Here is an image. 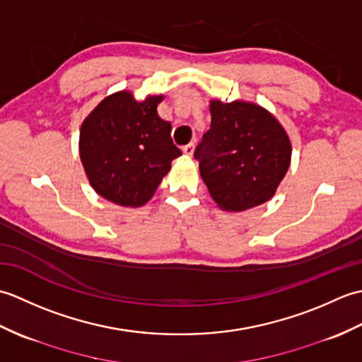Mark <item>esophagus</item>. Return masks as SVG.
I'll return each mask as SVG.
<instances>
[{
  "mask_svg": "<svg viewBox=\"0 0 362 362\" xmlns=\"http://www.w3.org/2000/svg\"><path fill=\"white\" fill-rule=\"evenodd\" d=\"M183 153H187V156H193L194 153V144L193 143H189V144H187V146H183Z\"/></svg>",
  "mask_w": 362,
  "mask_h": 362,
  "instance_id": "esophagus-1",
  "label": "esophagus"
}]
</instances>
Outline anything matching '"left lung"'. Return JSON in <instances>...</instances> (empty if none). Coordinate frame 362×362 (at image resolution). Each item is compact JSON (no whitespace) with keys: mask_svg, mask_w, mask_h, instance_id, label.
<instances>
[{"mask_svg":"<svg viewBox=\"0 0 362 362\" xmlns=\"http://www.w3.org/2000/svg\"><path fill=\"white\" fill-rule=\"evenodd\" d=\"M211 126L194 151L199 171L221 210L244 211L267 202L291 165V141L261 105L210 103Z\"/></svg>","mask_w":362,"mask_h":362,"instance_id":"left-lung-1","label":"left lung"}]
</instances>
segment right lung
<instances>
[{
    "label": "right lung",
    "instance_id": "1",
    "mask_svg": "<svg viewBox=\"0 0 362 362\" xmlns=\"http://www.w3.org/2000/svg\"><path fill=\"white\" fill-rule=\"evenodd\" d=\"M163 96L136 101L118 91L99 103L83 119L79 136L81 161L99 196L121 206L144 205L182 156L173 143L171 122L161 119L157 105Z\"/></svg>",
    "mask_w": 362,
    "mask_h": 362
}]
</instances>
